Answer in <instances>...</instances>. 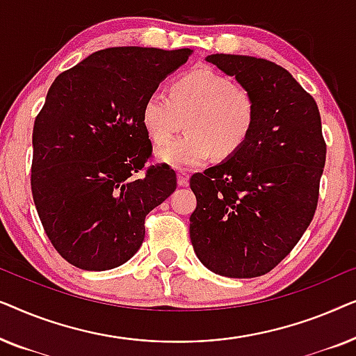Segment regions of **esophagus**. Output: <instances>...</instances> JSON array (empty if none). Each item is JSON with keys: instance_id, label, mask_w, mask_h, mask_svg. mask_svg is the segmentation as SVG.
I'll list each match as a JSON object with an SVG mask.
<instances>
[{"instance_id": "1", "label": "esophagus", "mask_w": 356, "mask_h": 356, "mask_svg": "<svg viewBox=\"0 0 356 356\" xmlns=\"http://www.w3.org/2000/svg\"><path fill=\"white\" fill-rule=\"evenodd\" d=\"M189 181V173L186 172V170H179L178 172V184L179 186H186Z\"/></svg>"}]
</instances>
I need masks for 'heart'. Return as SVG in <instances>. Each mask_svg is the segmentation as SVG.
<instances>
[{
  "mask_svg": "<svg viewBox=\"0 0 356 356\" xmlns=\"http://www.w3.org/2000/svg\"><path fill=\"white\" fill-rule=\"evenodd\" d=\"M155 144H167L186 120L188 134L160 149V162L173 168H194L212 157H228L250 138L256 121V100L246 86L232 82L211 66L184 72L170 86V97L154 92L140 113Z\"/></svg>",
  "mask_w": 356,
  "mask_h": 356,
  "instance_id": "heart-1",
  "label": "heart"
}]
</instances>
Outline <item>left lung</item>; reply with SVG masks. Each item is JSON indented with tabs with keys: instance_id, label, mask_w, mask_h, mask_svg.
I'll return each instance as SVG.
<instances>
[{
	"instance_id": "left-lung-1",
	"label": "left lung",
	"mask_w": 356,
	"mask_h": 356,
	"mask_svg": "<svg viewBox=\"0 0 356 356\" xmlns=\"http://www.w3.org/2000/svg\"><path fill=\"white\" fill-rule=\"evenodd\" d=\"M206 60L251 90L256 121L240 150L189 179L197 199L189 236L209 270L252 279L289 256L309 227L327 147L318 105L289 71L254 56Z\"/></svg>"
}]
</instances>
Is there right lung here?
I'll list each match as a JSON object with an SVG mask.
<instances>
[{"instance_id":"right-lung-1","label":"right lung","mask_w":356,"mask_h":356,"mask_svg":"<svg viewBox=\"0 0 356 356\" xmlns=\"http://www.w3.org/2000/svg\"><path fill=\"white\" fill-rule=\"evenodd\" d=\"M191 53L105 48L51 84L33 123L31 186L43 230L70 264H123L143 245L145 216L177 189L167 163L145 167L152 143L140 113Z\"/></svg>"}]
</instances>
